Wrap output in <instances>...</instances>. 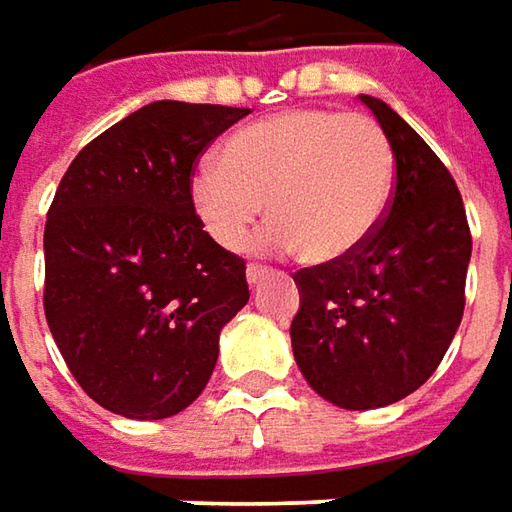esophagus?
<instances>
[{
  "label": "esophagus",
  "instance_id": "esophagus-1",
  "mask_svg": "<svg viewBox=\"0 0 512 512\" xmlns=\"http://www.w3.org/2000/svg\"><path fill=\"white\" fill-rule=\"evenodd\" d=\"M247 285L253 287L256 285V282H262V279H265L267 276V267H262V265H247Z\"/></svg>",
  "mask_w": 512,
  "mask_h": 512
}]
</instances>
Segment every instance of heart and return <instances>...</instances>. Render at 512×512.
I'll list each match as a JSON object with an SVG mask.
<instances>
[{
    "mask_svg": "<svg viewBox=\"0 0 512 512\" xmlns=\"http://www.w3.org/2000/svg\"><path fill=\"white\" fill-rule=\"evenodd\" d=\"M390 190L393 150L370 116L302 108L230 133L216 165L193 173L190 207L216 245L239 253L267 205L262 245L330 265L376 233Z\"/></svg>",
    "mask_w": 512,
    "mask_h": 512,
    "instance_id": "heart-1",
    "label": "heart"
}]
</instances>
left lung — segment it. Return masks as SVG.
Wrapping results in <instances>:
<instances>
[{"instance_id": "1", "label": "left lung", "mask_w": 512, "mask_h": 512, "mask_svg": "<svg viewBox=\"0 0 512 512\" xmlns=\"http://www.w3.org/2000/svg\"><path fill=\"white\" fill-rule=\"evenodd\" d=\"M396 159L384 222L342 262L293 276V356L307 384L344 410L387 407L419 390L444 359L464 313L470 227L442 159L396 110L359 96Z\"/></svg>"}]
</instances>
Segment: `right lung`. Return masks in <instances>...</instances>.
Segmentation results:
<instances>
[{"mask_svg": "<svg viewBox=\"0 0 512 512\" xmlns=\"http://www.w3.org/2000/svg\"><path fill=\"white\" fill-rule=\"evenodd\" d=\"M247 108L150 102L79 150L45 225V316L73 379L125 419L199 399L222 327L247 305L245 262L190 207L202 150Z\"/></svg>", "mask_w": 512, "mask_h": 512, "instance_id": "1", "label": "right lung"}]
</instances>
